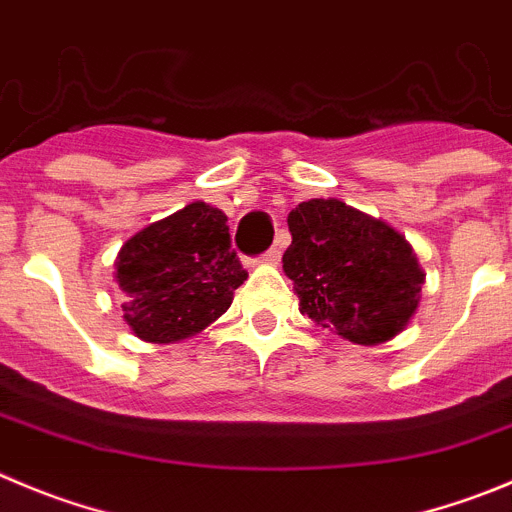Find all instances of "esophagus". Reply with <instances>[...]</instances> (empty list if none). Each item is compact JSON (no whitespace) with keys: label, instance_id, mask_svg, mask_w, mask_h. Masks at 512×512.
I'll list each match as a JSON object with an SVG mask.
<instances>
[{"label":"esophagus","instance_id":"34e87169","mask_svg":"<svg viewBox=\"0 0 512 512\" xmlns=\"http://www.w3.org/2000/svg\"><path fill=\"white\" fill-rule=\"evenodd\" d=\"M280 257H283L280 247H270V250H267L265 255H262V262H265V265H278Z\"/></svg>","mask_w":512,"mask_h":512}]
</instances>
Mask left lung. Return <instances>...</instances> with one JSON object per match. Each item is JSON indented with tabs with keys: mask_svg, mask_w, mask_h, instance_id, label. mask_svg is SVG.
Listing matches in <instances>:
<instances>
[{
	"mask_svg": "<svg viewBox=\"0 0 512 512\" xmlns=\"http://www.w3.org/2000/svg\"><path fill=\"white\" fill-rule=\"evenodd\" d=\"M288 227L293 245L283 270L300 313L361 346L391 341L409 326L424 272L404 234L338 199L300 202Z\"/></svg>",
	"mask_w": 512,
	"mask_h": 512,
	"instance_id": "1",
	"label": "left lung"
}]
</instances>
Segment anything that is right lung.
<instances>
[{
	"mask_svg": "<svg viewBox=\"0 0 512 512\" xmlns=\"http://www.w3.org/2000/svg\"><path fill=\"white\" fill-rule=\"evenodd\" d=\"M245 280L227 217L204 202L143 227L116 257V283L126 295L123 318L148 343L202 333L227 313Z\"/></svg>",
	"mask_w": 512,
	"mask_h": 512,
	"instance_id": "obj_1",
	"label": "right lung"
}]
</instances>
